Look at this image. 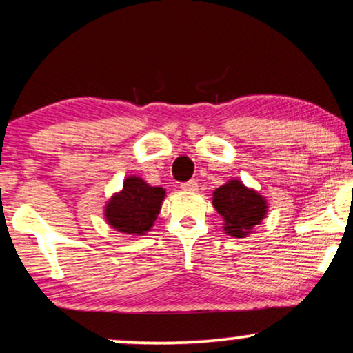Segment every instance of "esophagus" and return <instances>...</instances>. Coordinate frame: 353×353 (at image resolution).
<instances>
[{
  "instance_id": "1",
  "label": "esophagus",
  "mask_w": 353,
  "mask_h": 353,
  "mask_svg": "<svg viewBox=\"0 0 353 353\" xmlns=\"http://www.w3.org/2000/svg\"><path fill=\"white\" fill-rule=\"evenodd\" d=\"M180 188L183 191H196V190H198V181H196V180L185 181V183H181Z\"/></svg>"
}]
</instances>
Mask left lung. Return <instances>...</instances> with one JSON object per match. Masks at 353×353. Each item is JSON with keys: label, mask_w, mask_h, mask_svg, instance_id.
I'll use <instances>...</instances> for the list:
<instances>
[{"label": "left lung", "mask_w": 353, "mask_h": 353, "mask_svg": "<svg viewBox=\"0 0 353 353\" xmlns=\"http://www.w3.org/2000/svg\"><path fill=\"white\" fill-rule=\"evenodd\" d=\"M212 204L223 219L228 235L243 238L266 216V201L253 190L233 180L214 191Z\"/></svg>", "instance_id": "left-lung-1"}]
</instances>
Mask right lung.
<instances>
[{
	"mask_svg": "<svg viewBox=\"0 0 353 353\" xmlns=\"http://www.w3.org/2000/svg\"><path fill=\"white\" fill-rule=\"evenodd\" d=\"M163 196L162 188L149 186L141 178L130 176L123 183L121 193L110 199L105 216L118 232L144 235L157 219Z\"/></svg>",
	"mask_w": 353,
	"mask_h": 353,
	"instance_id": "1",
	"label": "right lung"
}]
</instances>
